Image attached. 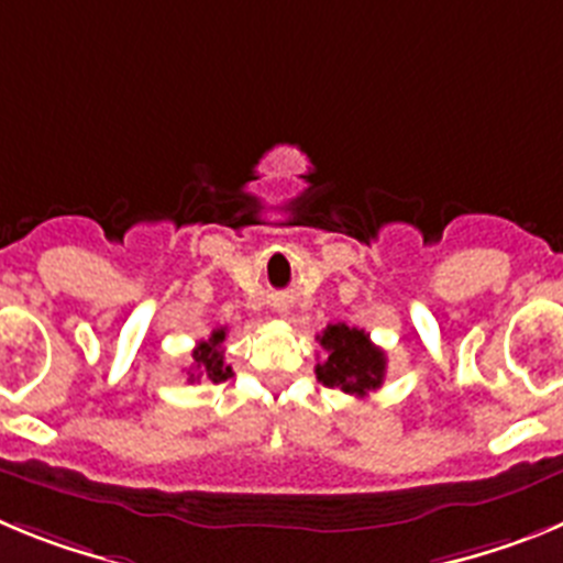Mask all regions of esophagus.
<instances>
[{
    "mask_svg": "<svg viewBox=\"0 0 563 563\" xmlns=\"http://www.w3.org/2000/svg\"><path fill=\"white\" fill-rule=\"evenodd\" d=\"M290 298H287V296H276V298H273V310H276V312H282V316H287V312H290Z\"/></svg>",
    "mask_w": 563,
    "mask_h": 563,
    "instance_id": "1",
    "label": "esophagus"
}]
</instances>
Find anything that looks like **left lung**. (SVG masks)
<instances>
[{
  "mask_svg": "<svg viewBox=\"0 0 563 563\" xmlns=\"http://www.w3.org/2000/svg\"><path fill=\"white\" fill-rule=\"evenodd\" d=\"M318 343L324 346V361L316 366V377L330 389L346 395H369L380 389L386 377V352L357 327L330 324Z\"/></svg>",
  "mask_w": 563,
  "mask_h": 563,
  "instance_id": "left-lung-1",
  "label": "left lung"
}]
</instances>
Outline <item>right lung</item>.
I'll return each instance as SVG.
<instances>
[{
  "label": "right lung",
  "mask_w": 563,
  "mask_h": 563,
  "mask_svg": "<svg viewBox=\"0 0 563 563\" xmlns=\"http://www.w3.org/2000/svg\"><path fill=\"white\" fill-rule=\"evenodd\" d=\"M228 330L220 327V330H213L208 341H200V346L191 352L194 363L191 369H188V380H211V383H222L233 375L231 366L225 363V352H222V343H225Z\"/></svg>",
  "instance_id": "obj_1"
}]
</instances>
